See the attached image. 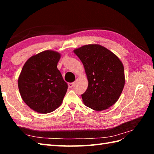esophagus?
<instances>
[{"label": "esophagus", "instance_id": "34e87169", "mask_svg": "<svg viewBox=\"0 0 154 154\" xmlns=\"http://www.w3.org/2000/svg\"><path fill=\"white\" fill-rule=\"evenodd\" d=\"M68 86L69 88H72L74 86V83H69L68 84Z\"/></svg>", "mask_w": 154, "mask_h": 154}]
</instances>
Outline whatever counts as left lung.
Returning a JSON list of instances; mask_svg holds the SVG:
<instances>
[{"label":"left lung","mask_w":154,"mask_h":154,"mask_svg":"<svg viewBox=\"0 0 154 154\" xmlns=\"http://www.w3.org/2000/svg\"><path fill=\"white\" fill-rule=\"evenodd\" d=\"M82 62L89 81L81 94L84 104L95 110H103L119 99L125 83L122 62L116 55L100 45H83L74 50Z\"/></svg>","instance_id":"obj_1"}]
</instances>
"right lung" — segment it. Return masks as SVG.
Masks as SVG:
<instances>
[{
	"instance_id": "1",
	"label": "right lung",
	"mask_w": 154,
	"mask_h": 154,
	"mask_svg": "<svg viewBox=\"0 0 154 154\" xmlns=\"http://www.w3.org/2000/svg\"><path fill=\"white\" fill-rule=\"evenodd\" d=\"M60 54L46 50L31 57L22 67L18 89L23 100L32 109L49 113L60 106L68 85L57 65Z\"/></svg>"
}]
</instances>
